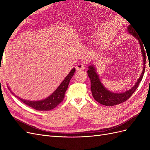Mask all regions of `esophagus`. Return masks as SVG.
Here are the masks:
<instances>
[{"label": "esophagus", "mask_w": 150, "mask_h": 150, "mask_svg": "<svg viewBox=\"0 0 150 150\" xmlns=\"http://www.w3.org/2000/svg\"><path fill=\"white\" fill-rule=\"evenodd\" d=\"M76 69L77 71H82L85 69V65L83 63H79L76 65Z\"/></svg>", "instance_id": "1"}]
</instances>
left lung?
<instances>
[{
  "label": "left lung",
  "mask_w": 150,
  "mask_h": 150,
  "mask_svg": "<svg viewBox=\"0 0 150 150\" xmlns=\"http://www.w3.org/2000/svg\"><path fill=\"white\" fill-rule=\"evenodd\" d=\"M128 31L138 40L143 57V71L140 76V78L132 88L122 93H114L110 92V91L104 88L100 82L99 76L93 66L91 65L89 66L88 74L91 80V90L93 96L95 100L104 106H115L128 100L138 87V85L139 84L141 81L142 80L144 73L145 66H146L145 65L146 64V53H145V49L144 48V45L143 46L144 44L142 42V40L141 39V38L131 25L128 26Z\"/></svg>",
  "instance_id": "1"
}]
</instances>
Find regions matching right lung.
Listing matches in <instances>:
<instances>
[{
  "label": "right lung",
  "instance_id": "add662e5",
  "mask_svg": "<svg viewBox=\"0 0 150 150\" xmlns=\"http://www.w3.org/2000/svg\"><path fill=\"white\" fill-rule=\"evenodd\" d=\"M75 72V69L73 68L68 75L66 77L64 81H62L59 86L54 91L51 96L47 98L46 99H43L41 101H27L25 99H21L20 98L16 96L20 100L24 103L26 105L34 108L38 111H49L56 108L58 104H59L64 99V94L67 89L68 85L70 82V80L72 78V76Z\"/></svg>",
  "mask_w": 150,
  "mask_h": 150
}]
</instances>
